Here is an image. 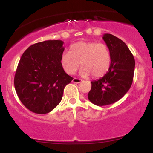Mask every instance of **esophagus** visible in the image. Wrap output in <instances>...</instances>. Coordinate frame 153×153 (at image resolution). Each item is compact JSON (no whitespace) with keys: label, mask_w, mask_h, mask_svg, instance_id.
Instances as JSON below:
<instances>
[{"label":"esophagus","mask_w":153,"mask_h":153,"mask_svg":"<svg viewBox=\"0 0 153 153\" xmlns=\"http://www.w3.org/2000/svg\"><path fill=\"white\" fill-rule=\"evenodd\" d=\"M82 82V80H80V79L79 78H74L73 79V82H75V83H80V82Z\"/></svg>","instance_id":"esophagus-1"}]
</instances>
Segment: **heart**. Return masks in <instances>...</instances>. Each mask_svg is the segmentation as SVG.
Masks as SVG:
<instances>
[{"instance_id":"obj_1","label":"heart","mask_w":153,"mask_h":153,"mask_svg":"<svg viewBox=\"0 0 153 153\" xmlns=\"http://www.w3.org/2000/svg\"><path fill=\"white\" fill-rule=\"evenodd\" d=\"M82 66L80 74L101 78L108 73L111 65V53L106 44L79 42L71 45L70 52H63L61 65L67 73L73 75Z\"/></svg>"}]
</instances>
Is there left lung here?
<instances>
[{"mask_svg":"<svg viewBox=\"0 0 153 153\" xmlns=\"http://www.w3.org/2000/svg\"><path fill=\"white\" fill-rule=\"evenodd\" d=\"M103 39L111 53V65L106 75L91 82L88 98L91 103L102 106L121 99L130 88L134 77L135 61L125 43L111 34Z\"/></svg>","mask_w":153,"mask_h":153,"instance_id":"8db88e82","label":"left lung"}]
</instances>
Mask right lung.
<instances>
[{
	"instance_id": "1",
	"label": "right lung",
	"mask_w": 153,
	"mask_h": 153,
	"mask_svg": "<svg viewBox=\"0 0 153 153\" xmlns=\"http://www.w3.org/2000/svg\"><path fill=\"white\" fill-rule=\"evenodd\" d=\"M61 40H47L31 45L22 54L14 77L19 99L31 111L45 114L52 111L62 98L73 78L63 70Z\"/></svg>"
}]
</instances>
